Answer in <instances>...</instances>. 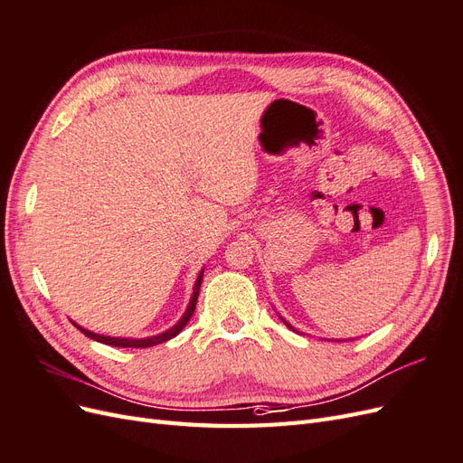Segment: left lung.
I'll return each instance as SVG.
<instances>
[{
    "mask_svg": "<svg viewBox=\"0 0 463 463\" xmlns=\"http://www.w3.org/2000/svg\"><path fill=\"white\" fill-rule=\"evenodd\" d=\"M282 320H284V318H282ZM284 325H286V326H288V328H291V330H293V326H291V325H289V322H286V320H284Z\"/></svg>",
    "mask_w": 463,
    "mask_h": 463,
    "instance_id": "1",
    "label": "left lung"
}]
</instances>
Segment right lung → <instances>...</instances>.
I'll list each match as a JSON object with an SVG mask.
<instances>
[{"label": "right lung", "instance_id": "add662e5", "mask_svg": "<svg viewBox=\"0 0 463 463\" xmlns=\"http://www.w3.org/2000/svg\"><path fill=\"white\" fill-rule=\"evenodd\" d=\"M201 282H203V270H201V274H199V278H197V282H194L193 298H191V301H189V307H187L185 315L179 318L177 325H174L170 330H165V332H162V334H158V335H150V338H138V340H133V338H111V335H102V334H94V332H90V330H85L82 326L75 325V322H73V325H75L82 334L89 335V338H92V340H96V342H100V344H106V345H118V347H152V345H158V344H164V342H167V340H172L174 335H177L181 330H184V326L187 325L189 318H191L193 313H194V307H197Z\"/></svg>", "mask_w": 463, "mask_h": 463}]
</instances>
